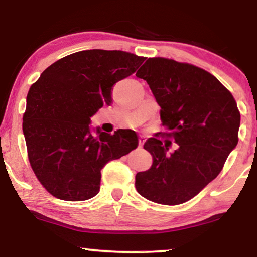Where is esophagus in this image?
Listing matches in <instances>:
<instances>
[{
    "label": "esophagus",
    "mask_w": 257,
    "mask_h": 257,
    "mask_svg": "<svg viewBox=\"0 0 257 257\" xmlns=\"http://www.w3.org/2000/svg\"><path fill=\"white\" fill-rule=\"evenodd\" d=\"M145 140H146V138L144 136H140L139 137V149H142L143 145H144V143H145Z\"/></svg>",
    "instance_id": "34e87169"
}]
</instances>
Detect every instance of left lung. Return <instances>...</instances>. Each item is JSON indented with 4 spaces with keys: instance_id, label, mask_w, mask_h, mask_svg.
<instances>
[{
    "instance_id": "left-lung-1",
    "label": "left lung",
    "mask_w": 257,
    "mask_h": 257,
    "mask_svg": "<svg viewBox=\"0 0 257 257\" xmlns=\"http://www.w3.org/2000/svg\"><path fill=\"white\" fill-rule=\"evenodd\" d=\"M146 80L168 137L179 147L150 138L144 149L153 157L149 171L136 175L144 198L180 205L201 192L222 170L237 145L241 115L231 93L209 72L167 58H149L136 73Z\"/></svg>"
}]
</instances>
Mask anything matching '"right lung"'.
<instances>
[{"label":"right lung","mask_w":257,"mask_h":257,"mask_svg":"<svg viewBox=\"0 0 257 257\" xmlns=\"http://www.w3.org/2000/svg\"><path fill=\"white\" fill-rule=\"evenodd\" d=\"M145 57L120 50H84L55 62L27 96L23 135L31 168L44 188L65 201L98 194L100 171L138 147L132 130L114 135L91 127V117L112 101V87Z\"/></svg>","instance_id":"add662e5"}]
</instances>
